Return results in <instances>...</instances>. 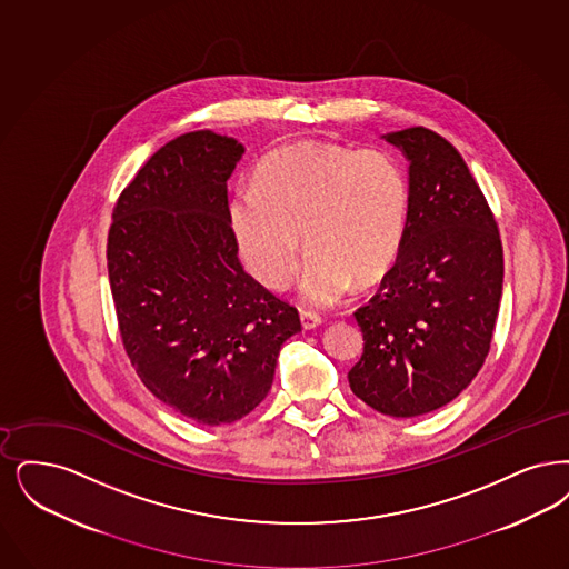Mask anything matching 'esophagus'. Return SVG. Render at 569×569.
I'll list each match as a JSON object with an SVG mask.
<instances>
[{
    "label": "esophagus",
    "mask_w": 569,
    "mask_h": 569,
    "mask_svg": "<svg viewBox=\"0 0 569 569\" xmlns=\"http://www.w3.org/2000/svg\"><path fill=\"white\" fill-rule=\"evenodd\" d=\"M300 323H302V328H305V330H316V328L321 326V318L316 316V313L302 311V313H300Z\"/></svg>",
    "instance_id": "34e87169"
}]
</instances>
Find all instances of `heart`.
<instances>
[{"mask_svg":"<svg viewBox=\"0 0 569 569\" xmlns=\"http://www.w3.org/2000/svg\"><path fill=\"white\" fill-rule=\"evenodd\" d=\"M239 256L251 277L283 290L311 251L298 283L307 307L330 309L353 283L372 286L396 264L409 224V183L383 148L349 150L298 141L258 162L251 188L228 204Z\"/></svg>","mask_w":569,"mask_h":569,"instance_id":"1","label":"heart"}]
</instances>
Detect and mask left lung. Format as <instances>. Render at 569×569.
Segmentation results:
<instances>
[{"instance_id": "8db88e82", "label": "left lung", "mask_w": 569, "mask_h": 569, "mask_svg": "<svg viewBox=\"0 0 569 569\" xmlns=\"http://www.w3.org/2000/svg\"><path fill=\"white\" fill-rule=\"evenodd\" d=\"M409 160V224L379 295L356 311L365 353L351 391L389 417L455 400L485 362L503 283L493 213L468 164L423 127L383 136Z\"/></svg>"}]
</instances>
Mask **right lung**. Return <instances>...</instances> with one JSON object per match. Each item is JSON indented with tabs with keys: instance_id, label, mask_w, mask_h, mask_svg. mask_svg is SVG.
<instances>
[{
	"instance_id": "1",
	"label": "right lung",
	"mask_w": 569,
	"mask_h": 569,
	"mask_svg": "<svg viewBox=\"0 0 569 569\" xmlns=\"http://www.w3.org/2000/svg\"><path fill=\"white\" fill-rule=\"evenodd\" d=\"M246 146L192 131L137 171L112 216L108 273L124 349L162 405L201 426L232 423L273 386L295 307L243 271L227 182Z\"/></svg>"
}]
</instances>
